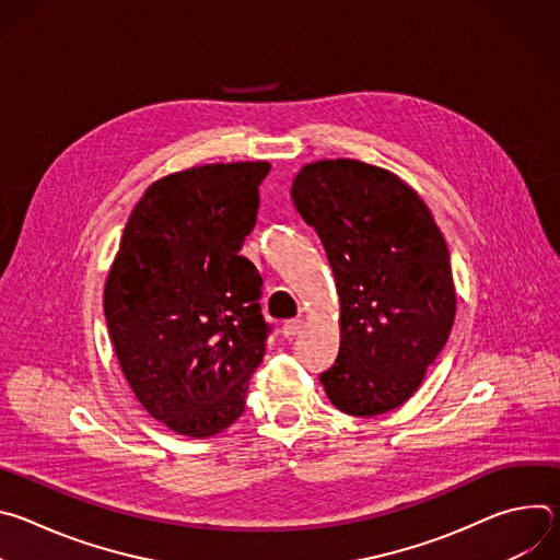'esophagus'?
Instances as JSON below:
<instances>
[{
	"label": "esophagus",
	"instance_id": "34e87169",
	"mask_svg": "<svg viewBox=\"0 0 560 560\" xmlns=\"http://www.w3.org/2000/svg\"><path fill=\"white\" fill-rule=\"evenodd\" d=\"M301 328H303V322H301V318H290V322H285V324H283L281 332H283V337H285V339H292V337H296V335L301 332Z\"/></svg>",
	"mask_w": 560,
	"mask_h": 560
}]
</instances>
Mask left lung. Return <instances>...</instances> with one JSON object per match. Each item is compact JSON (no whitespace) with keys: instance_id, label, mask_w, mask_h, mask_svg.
Returning a JSON list of instances; mask_svg holds the SVG:
<instances>
[{"instance_id":"1","label":"left lung","mask_w":560,"mask_h":560,"mask_svg":"<svg viewBox=\"0 0 560 560\" xmlns=\"http://www.w3.org/2000/svg\"><path fill=\"white\" fill-rule=\"evenodd\" d=\"M296 212L322 238L341 303L339 357L322 376L332 406L385 415L419 389L456 314L445 238L415 188L357 159L307 164Z\"/></svg>"}]
</instances>
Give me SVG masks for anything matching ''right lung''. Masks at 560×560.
Here are the masks:
<instances>
[{
    "instance_id": "obj_1",
    "label": "right lung",
    "mask_w": 560,
    "mask_h": 560,
    "mask_svg": "<svg viewBox=\"0 0 560 560\" xmlns=\"http://www.w3.org/2000/svg\"><path fill=\"white\" fill-rule=\"evenodd\" d=\"M268 173V162H236L168 175L124 228L104 288L110 341L139 404L177 434L230 428L264 361V281L238 250Z\"/></svg>"
}]
</instances>
